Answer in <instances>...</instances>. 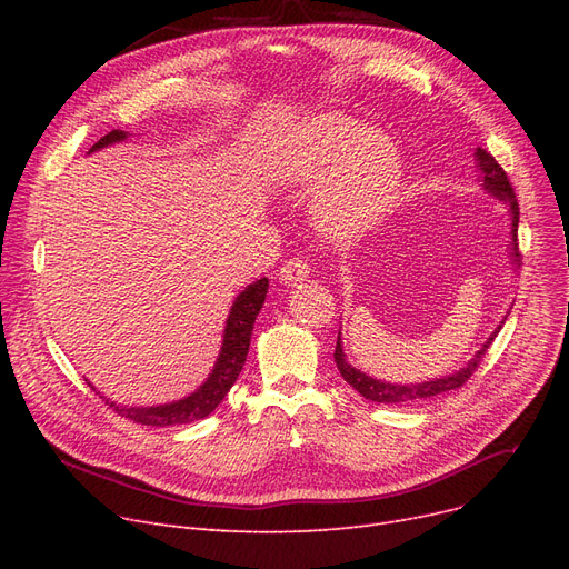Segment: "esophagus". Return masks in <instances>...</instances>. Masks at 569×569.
Wrapping results in <instances>:
<instances>
[{
    "label": "esophagus",
    "instance_id": "34e87169",
    "mask_svg": "<svg viewBox=\"0 0 569 569\" xmlns=\"http://www.w3.org/2000/svg\"><path fill=\"white\" fill-rule=\"evenodd\" d=\"M309 262L307 260H302V258H290L288 262H283V267L279 269V281L283 283V286H297V283H302V281H307V277H309Z\"/></svg>",
    "mask_w": 569,
    "mask_h": 569
}]
</instances>
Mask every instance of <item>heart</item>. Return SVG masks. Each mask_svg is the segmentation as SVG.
<instances>
[{
    "label": "heart",
    "mask_w": 569,
    "mask_h": 569,
    "mask_svg": "<svg viewBox=\"0 0 569 569\" xmlns=\"http://www.w3.org/2000/svg\"><path fill=\"white\" fill-rule=\"evenodd\" d=\"M401 154L395 140L341 112H318L297 124L274 161V184L311 196L318 232L352 242L373 230L401 187Z\"/></svg>",
    "instance_id": "obj_1"
}]
</instances>
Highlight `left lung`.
Here are the masks:
<instances>
[{
  "label": "left lung",
  "mask_w": 569,
  "mask_h": 569,
  "mask_svg": "<svg viewBox=\"0 0 569 569\" xmlns=\"http://www.w3.org/2000/svg\"><path fill=\"white\" fill-rule=\"evenodd\" d=\"M475 161H477V170H480V182H482V189L487 193H491L496 200H500L507 212H510V260L512 264L517 267L519 264V244H517V230H519V202H517V196L512 191V184L510 179H507L505 170L496 163V159L485 152L482 147L475 149ZM510 313V311H507ZM507 313L502 316L500 325L496 327V330L491 332V337L482 343V348L477 350L472 355V360L466 362V367H461L459 371L450 373V376H440V378H431V380H425V382H385V380H378V378H371L367 376L365 371L355 369L348 357L343 352V339H341V332L337 337V350H335V362L343 376V380L352 387V390L360 392L365 399L369 401H376V403H410V401H420V399H431V397H438L442 392H450V390H457V387H461L470 376L472 371L477 369V365H480L482 355L487 352V348L491 346V341L498 337V332L502 330V325L507 320Z\"/></svg>",
  "instance_id": "1"
}]
</instances>
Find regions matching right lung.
<instances>
[{"mask_svg": "<svg viewBox=\"0 0 569 569\" xmlns=\"http://www.w3.org/2000/svg\"><path fill=\"white\" fill-rule=\"evenodd\" d=\"M129 136H131L129 131L112 129L97 144H92V149H89L87 154L99 152V149L117 144V142H124ZM267 286H269V281L262 277V279L249 283L242 292L234 297L230 313L226 318L223 341H221L217 362L212 367V373L204 378V382L198 387L196 392H191L189 397L179 399V401L159 403V406H122V403L110 401L106 397H101V399H106V403L117 415L127 417V420H131L136 425L174 427V425H189V422L202 420V417H207L226 399L239 371H242V367L247 362L251 335H253V322L264 305ZM87 385H92V382H87ZM92 390H97L94 385H92ZM97 395H101V392H97Z\"/></svg>", "mask_w": 569, "mask_h": 569, "instance_id": "right-lung-1", "label": "right lung"}]
</instances>
